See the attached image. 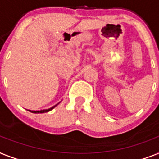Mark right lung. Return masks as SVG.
Returning a JSON list of instances; mask_svg holds the SVG:
<instances>
[{
  "label": "right lung",
  "mask_w": 159,
  "mask_h": 159,
  "mask_svg": "<svg viewBox=\"0 0 159 159\" xmlns=\"http://www.w3.org/2000/svg\"><path fill=\"white\" fill-rule=\"evenodd\" d=\"M58 104H59V103H58ZM57 104H55V106H53V107H51V108H50V109H43V110H38V111H34V110H29L30 111V112H32V113H46V112H49V111H50L51 110V109H54V108H55V106H56V105H57Z\"/></svg>",
  "instance_id": "obj_1"
}]
</instances>
